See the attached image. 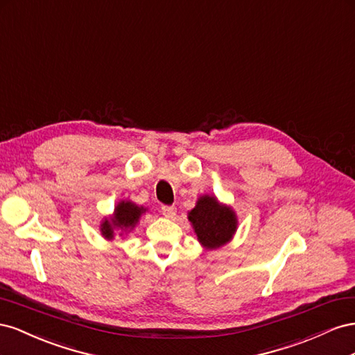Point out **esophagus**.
Segmentation results:
<instances>
[{"mask_svg":"<svg viewBox=\"0 0 355 355\" xmlns=\"http://www.w3.org/2000/svg\"><path fill=\"white\" fill-rule=\"evenodd\" d=\"M175 207H171V205H164L162 207V214H164L166 218H174L175 217Z\"/></svg>","mask_w":355,"mask_h":355,"instance_id":"1","label":"esophagus"}]
</instances>
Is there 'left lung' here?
<instances>
[{"mask_svg":"<svg viewBox=\"0 0 355 355\" xmlns=\"http://www.w3.org/2000/svg\"><path fill=\"white\" fill-rule=\"evenodd\" d=\"M189 221L193 226L198 241L207 250H216L227 244L238 229L235 211L209 195L198 199L196 207L189 212Z\"/></svg>","mask_w":355,"mask_h":355,"instance_id":"obj_1","label":"left lung"}]
</instances>
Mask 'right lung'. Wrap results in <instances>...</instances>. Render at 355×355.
<instances>
[{"label":"right lung","instance_id":"add662e5","mask_svg":"<svg viewBox=\"0 0 355 355\" xmlns=\"http://www.w3.org/2000/svg\"><path fill=\"white\" fill-rule=\"evenodd\" d=\"M144 212V207H138L130 200H120L114 208L113 216L104 218L101 223V234L110 241L114 238V230H121V234L132 230Z\"/></svg>","mask_w":355,"mask_h":355}]
</instances>
